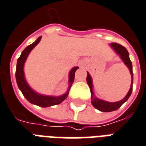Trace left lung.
Here are the masks:
<instances>
[{
    "label": "left lung",
    "instance_id": "1",
    "mask_svg": "<svg viewBox=\"0 0 146 146\" xmlns=\"http://www.w3.org/2000/svg\"><path fill=\"white\" fill-rule=\"evenodd\" d=\"M110 46L115 51V53H117L118 55L119 56L120 58L122 59V60L124 62L126 66H127L129 72L131 73V77H132V82H131V86L129 92H128L127 95L125 96L124 99L120 100L119 102H115V103H110V102H106L104 100H100L95 96L94 93H93V81H92V77L90 75V73H87V76H86V82H87L88 85L90 86L91 92V103L96 110H100L101 112H112V111H115L117 110L123 103L126 102L128 99L132 94V84H133V72H132V62L129 59V52L126 50L125 47H124L122 45H120L119 43H110Z\"/></svg>",
    "mask_w": 146,
    "mask_h": 146
}]
</instances>
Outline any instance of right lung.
Wrapping results in <instances>:
<instances>
[{"instance_id": "right-lung-1", "label": "right lung", "mask_w": 146, "mask_h": 146, "mask_svg": "<svg viewBox=\"0 0 146 146\" xmlns=\"http://www.w3.org/2000/svg\"><path fill=\"white\" fill-rule=\"evenodd\" d=\"M41 37L42 36L38 37L35 42H33L32 44L27 46L26 48L23 50V52L21 53V56L18 58L17 63L16 80L19 89L21 90L23 95L24 96V97L26 98L30 103H33L34 105L41 106V107H49V106H51L58 105L67 97L70 90L71 88V86H72L73 81H74L76 71L79 67L78 66L73 67L70 70V73H69L68 90L66 91V93H64L63 95L60 96H51L41 95V94H39L36 92H35L27 83L25 76H24V63H25L27 56H28L29 53H31V51L35 47V46H36L38 44L39 42L40 41Z\"/></svg>"}]
</instances>
